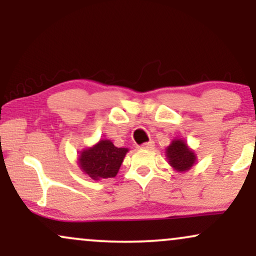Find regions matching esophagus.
<instances>
[{
    "label": "esophagus",
    "mask_w": 256,
    "mask_h": 256,
    "mask_svg": "<svg viewBox=\"0 0 256 256\" xmlns=\"http://www.w3.org/2000/svg\"><path fill=\"white\" fill-rule=\"evenodd\" d=\"M152 146H154V140H149V142L143 143V144L140 146V148H143V149H150V148H152Z\"/></svg>",
    "instance_id": "esophagus-1"
}]
</instances>
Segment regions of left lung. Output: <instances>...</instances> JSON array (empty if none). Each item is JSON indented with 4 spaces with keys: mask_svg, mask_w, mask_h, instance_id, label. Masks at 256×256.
I'll return each mask as SVG.
<instances>
[{
    "mask_svg": "<svg viewBox=\"0 0 256 256\" xmlns=\"http://www.w3.org/2000/svg\"><path fill=\"white\" fill-rule=\"evenodd\" d=\"M167 158L171 166L177 171H188L195 162V154L188 148L183 140H176L167 148Z\"/></svg>",
    "mask_w": 256,
    "mask_h": 256,
    "instance_id": "8db88e82",
    "label": "left lung"
}]
</instances>
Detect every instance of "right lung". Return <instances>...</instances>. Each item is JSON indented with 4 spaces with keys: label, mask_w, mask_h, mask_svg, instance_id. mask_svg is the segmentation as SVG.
Instances as JSON below:
<instances>
[{
    "label": "right lung",
    "mask_w": 256,
    "mask_h": 256,
    "mask_svg": "<svg viewBox=\"0 0 256 256\" xmlns=\"http://www.w3.org/2000/svg\"><path fill=\"white\" fill-rule=\"evenodd\" d=\"M126 152V148H116L110 140H102L92 148L86 149L79 155V165L95 180L100 178L116 177Z\"/></svg>",
    "instance_id": "add662e5"
}]
</instances>
